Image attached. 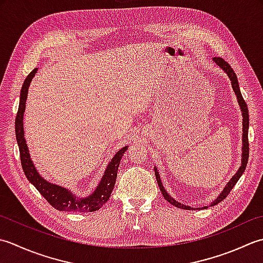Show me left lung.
<instances>
[{"label": "left lung", "instance_id": "left-lung-1", "mask_svg": "<svg viewBox=\"0 0 263 263\" xmlns=\"http://www.w3.org/2000/svg\"><path fill=\"white\" fill-rule=\"evenodd\" d=\"M213 62L217 64L219 68H221L222 70L227 73L228 78L230 79V82H232V87L235 92V95H236L237 98V102L240 106V111H242V116H243V136H242V143H243V146H242V159H240V165L238 170L236 171V174H235L228 183L224 186V189L221 191L220 194L218 195V197L214 201L211 202V206L218 204L219 202H221L222 200H224L227 197V195L230 193L234 189V186L236 185V183L238 181V179L242 177L244 170L246 168V164H248V160H249V110H248V105H246L245 101L242 96V93H240V89H239V85H238V80H237V76L236 73L234 72V70L232 69V67L229 66V64L223 60L221 58H213L212 59ZM154 174H155V178H157L158 181V185H159V189L161 191L162 195L165 200H167L170 204H173L177 208L179 209H184V210H193V208H191L190 205H186L183 204V203H180L178 201H176L174 197H171V195H169V193L165 191V189L162 185V180L160 179V175H159V171L158 168L154 165ZM208 206H203L202 209H206ZM197 209V208H196ZM195 210V209H194Z\"/></svg>", "mask_w": 263, "mask_h": 263}]
</instances>
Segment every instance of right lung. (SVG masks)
Wrapping results in <instances>:
<instances>
[{
	"label": "right lung",
	"mask_w": 263,
	"mask_h": 263,
	"mask_svg": "<svg viewBox=\"0 0 263 263\" xmlns=\"http://www.w3.org/2000/svg\"><path fill=\"white\" fill-rule=\"evenodd\" d=\"M37 70H39V68H35L25 79L23 87H21L20 90L19 109L17 117H15V138H17V143L19 146L20 160L24 173L27 179L29 180V183L33 184L36 187V190L45 197V200L53 208H55L57 210L70 212H93L99 210V209H101L108 202L111 193L114 191L120 160L122 155L128 149V146L120 148L114 155V158L111 159V161L106 165L100 183L88 196H78L70 190L66 189V187L52 184L50 181L43 178L39 174V171H37L33 160L30 158L24 130V114L26 109L27 95H28V88L30 86L31 80L35 77Z\"/></svg>",
	"instance_id": "add662e5"
}]
</instances>
